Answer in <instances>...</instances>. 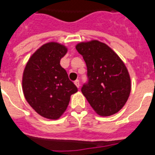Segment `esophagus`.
<instances>
[{
	"label": "esophagus",
	"mask_w": 155,
	"mask_h": 155,
	"mask_svg": "<svg viewBox=\"0 0 155 155\" xmlns=\"http://www.w3.org/2000/svg\"><path fill=\"white\" fill-rule=\"evenodd\" d=\"M74 84L76 85V87H80V81H79V80H76V81H74Z\"/></svg>",
	"instance_id": "1"
}]
</instances>
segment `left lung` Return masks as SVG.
<instances>
[{
	"label": "left lung",
	"instance_id": "8db88e82",
	"mask_svg": "<svg viewBox=\"0 0 155 155\" xmlns=\"http://www.w3.org/2000/svg\"><path fill=\"white\" fill-rule=\"evenodd\" d=\"M76 50L87 66V83L81 92L101 116L114 114L123 108L131 91L125 64L107 45L99 41L81 42Z\"/></svg>",
	"mask_w": 155,
	"mask_h": 155
}]
</instances>
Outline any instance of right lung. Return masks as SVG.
<instances>
[{"mask_svg": "<svg viewBox=\"0 0 155 155\" xmlns=\"http://www.w3.org/2000/svg\"><path fill=\"white\" fill-rule=\"evenodd\" d=\"M67 48L56 42L43 45L25 65L22 89L26 101L35 112L50 120H57L67 108L77 87L61 67V58Z\"/></svg>", "mask_w": 155, "mask_h": 155, "instance_id": "right-lung-1", "label": "right lung"}]
</instances>
